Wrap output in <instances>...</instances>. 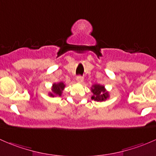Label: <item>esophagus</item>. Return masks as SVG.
Listing matches in <instances>:
<instances>
[{
	"label": "esophagus",
	"mask_w": 156,
	"mask_h": 156,
	"mask_svg": "<svg viewBox=\"0 0 156 156\" xmlns=\"http://www.w3.org/2000/svg\"><path fill=\"white\" fill-rule=\"evenodd\" d=\"M76 80L78 83H82L83 81H84V78L81 75H78V76L76 77Z\"/></svg>",
	"instance_id": "esophagus-1"
}]
</instances>
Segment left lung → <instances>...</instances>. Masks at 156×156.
<instances>
[{
  "label": "left lung",
  "mask_w": 156,
  "mask_h": 156,
  "mask_svg": "<svg viewBox=\"0 0 156 156\" xmlns=\"http://www.w3.org/2000/svg\"><path fill=\"white\" fill-rule=\"evenodd\" d=\"M91 92L93 93V96L91 97L92 100H94L97 102L105 101L109 97L108 91H106L104 86L100 84H94L91 87Z\"/></svg>",
  "instance_id": "left-lung-1"
}]
</instances>
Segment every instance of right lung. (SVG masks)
Here are the masks:
<instances>
[{"mask_svg":"<svg viewBox=\"0 0 156 156\" xmlns=\"http://www.w3.org/2000/svg\"><path fill=\"white\" fill-rule=\"evenodd\" d=\"M65 87L66 85L64 84L63 82H59L57 83V84H56V83H54V84H53V86H52V92L49 93V96H50V97H57V96L60 97V96L62 95V90H63Z\"/></svg>","mask_w":156,"mask_h":156,"instance_id":"add662e5","label":"right lung"}]
</instances>
